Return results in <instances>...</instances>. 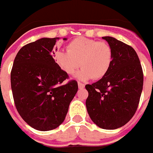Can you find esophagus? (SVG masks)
Returning <instances> with one entry per match:
<instances>
[{
    "label": "esophagus",
    "instance_id": "obj_1",
    "mask_svg": "<svg viewBox=\"0 0 153 153\" xmlns=\"http://www.w3.org/2000/svg\"><path fill=\"white\" fill-rule=\"evenodd\" d=\"M78 87H79V89H81V90H82V89H83L85 87V85L83 84V83H78Z\"/></svg>",
    "mask_w": 153,
    "mask_h": 153
}]
</instances>
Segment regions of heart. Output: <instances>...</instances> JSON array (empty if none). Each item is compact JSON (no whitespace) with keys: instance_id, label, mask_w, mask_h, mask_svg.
<instances>
[{"instance_id":"heart-1","label":"heart","mask_w":153,"mask_h":153,"mask_svg":"<svg viewBox=\"0 0 153 153\" xmlns=\"http://www.w3.org/2000/svg\"><path fill=\"white\" fill-rule=\"evenodd\" d=\"M55 60L67 74H74L79 67L82 70L76 76L80 80L93 77L98 79L108 73L113 61L111 47L105 42L79 37L69 44L67 51L56 52Z\"/></svg>"}]
</instances>
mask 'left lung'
I'll use <instances>...</instances> for the list:
<instances>
[{
	"mask_svg": "<svg viewBox=\"0 0 153 153\" xmlns=\"http://www.w3.org/2000/svg\"><path fill=\"white\" fill-rule=\"evenodd\" d=\"M111 47L113 61L107 74L86 85V106L90 119L104 129H116L129 122L140 102L143 73L135 50L112 36H102Z\"/></svg>",
	"mask_w": 153,
	"mask_h": 153,
	"instance_id": "8db88e82",
	"label": "left lung"
}]
</instances>
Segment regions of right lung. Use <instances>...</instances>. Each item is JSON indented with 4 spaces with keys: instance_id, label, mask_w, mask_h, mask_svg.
I'll use <instances>...</instances> for the list:
<instances>
[{
    "instance_id": "right-lung-1",
    "label": "right lung",
    "mask_w": 153,
    "mask_h": 153,
    "mask_svg": "<svg viewBox=\"0 0 153 153\" xmlns=\"http://www.w3.org/2000/svg\"><path fill=\"white\" fill-rule=\"evenodd\" d=\"M58 40L44 37L24 46L11 70V90L17 112L36 130L57 128L78 90L75 80L60 85L68 75L53 59Z\"/></svg>"
}]
</instances>
